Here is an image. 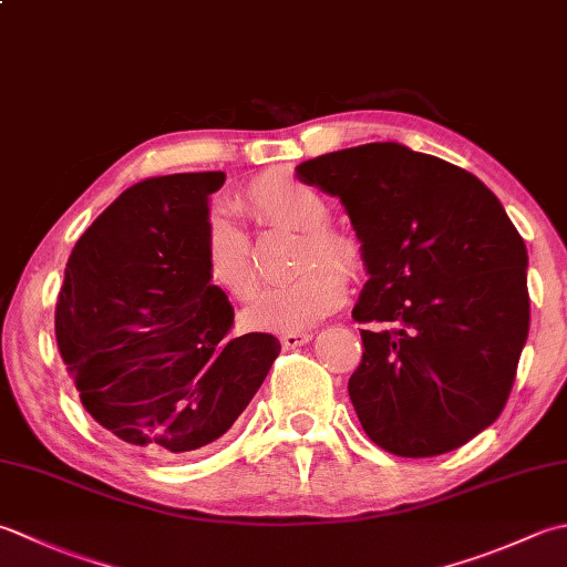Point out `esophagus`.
Segmentation results:
<instances>
[{
    "label": "esophagus",
    "mask_w": 567,
    "mask_h": 567,
    "mask_svg": "<svg viewBox=\"0 0 567 567\" xmlns=\"http://www.w3.org/2000/svg\"><path fill=\"white\" fill-rule=\"evenodd\" d=\"M280 341L285 349H297V347H302V343L312 341V334H309V331H287V334L280 337Z\"/></svg>",
    "instance_id": "obj_1"
}]
</instances>
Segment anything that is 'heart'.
I'll use <instances>...</instances> for the list:
<instances>
[{"label": "heart", "mask_w": 567, "mask_h": 567, "mask_svg": "<svg viewBox=\"0 0 567 567\" xmlns=\"http://www.w3.org/2000/svg\"><path fill=\"white\" fill-rule=\"evenodd\" d=\"M240 208L262 228L299 230L292 280L268 287L246 312V324L265 331H305L343 302V275L359 270V246L347 233L327 224V204L315 188L290 174H265L240 196ZM324 259L337 271L317 264ZM204 262L208 280L236 299L258 290L248 236L224 214H210L204 230Z\"/></svg>", "instance_id": "1"}]
</instances>
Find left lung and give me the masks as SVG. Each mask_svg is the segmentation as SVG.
Returning <instances> with one entry per match:
<instances>
[{
    "label": "left lung",
    "mask_w": 567,
    "mask_h": 567,
    "mask_svg": "<svg viewBox=\"0 0 567 567\" xmlns=\"http://www.w3.org/2000/svg\"><path fill=\"white\" fill-rule=\"evenodd\" d=\"M299 182L337 196L361 243L353 410L398 457L462 447L502 415L528 337V252L474 174L398 142L307 159Z\"/></svg>",
    "instance_id": "1"
}]
</instances>
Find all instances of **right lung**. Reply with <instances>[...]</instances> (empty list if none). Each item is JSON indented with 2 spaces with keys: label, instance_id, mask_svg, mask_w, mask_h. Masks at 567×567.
Segmentation results:
<instances>
[{
  "label": "right lung",
  "instance_id": "obj_1",
  "mask_svg": "<svg viewBox=\"0 0 567 567\" xmlns=\"http://www.w3.org/2000/svg\"><path fill=\"white\" fill-rule=\"evenodd\" d=\"M224 172L122 192L78 238L55 302V341L83 408L125 445L182 460L224 437L280 341L233 337V307L204 262L208 196Z\"/></svg>",
  "mask_w": 567,
  "mask_h": 567
}]
</instances>
